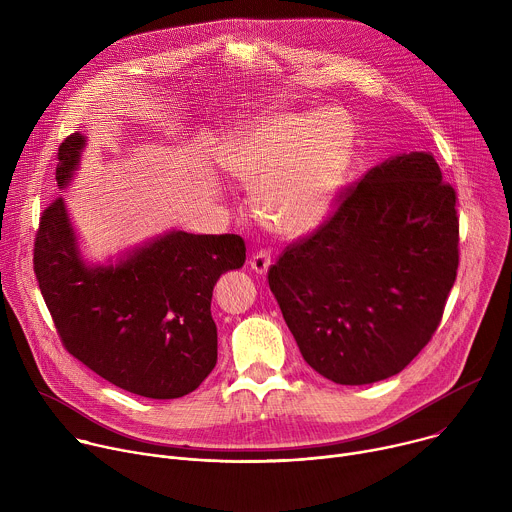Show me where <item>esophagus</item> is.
<instances>
[{
	"label": "esophagus",
	"instance_id": "esophagus-1",
	"mask_svg": "<svg viewBox=\"0 0 512 512\" xmlns=\"http://www.w3.org/2000/svg\"><path fill=\"white\" fill-rule=\"evenodd\" d=\"M249 265H251V269H253L255 273L265 275L267 269H269V265H271V257H269L267 251H257V253L249 259Z\"/></svg>",
	"mask_w": 512,
	"mask_h": 512
}]
</instances>
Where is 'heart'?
Masks as SVG:
<instances>
[{
	"mask_svg": "<svg viewBox=\"0 0 512 512\" xmlns=\"http://www.w3.org/2000/svg\"><path fill=\"white\" fill-rule=\"evenodd\" d=\"M352 148V123L338 109L273 113L245 121L221 148V164L253 190L263 227L300 237L328 216Z\"/></svg>",
	"mask_w": 512,
	"mask_h": 512,
	"instance_id": "heart-1",
	"label": "heart"
}]
</instances>
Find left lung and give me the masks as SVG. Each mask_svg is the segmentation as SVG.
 Here are the masks:
<instances>
[{
	"instance_id": "8db88e82",
	"label": "left lung",
	"mask_w": 512,
	"mask_h": 512,
	"mask_svg": "<svg viewBox=\"0 0 512 512\" xmlns=\"http://www.w3.org/2000/svg\"><path fill=\"white\" fill-rule=\"evenodd\" d=\"M458 229L456 192L431 154H399L364 174L267 275L310 367L338 385L401 373L442 320Z\"/></svg>"
}]
</instances>
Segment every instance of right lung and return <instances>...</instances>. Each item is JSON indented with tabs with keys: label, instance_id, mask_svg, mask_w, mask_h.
<instances>
[{
	"label": "right lung",
	"instance_id": "right-lung-1",
	"mask_svg": "<svg viewBox=\"0 0 512 512\" xmlns=\"http://www.w3.org/2000/svg\"><path fill=\"white\" fill-rule=\"evenodd\" d=\"M83 133L58 148L56 184L81 166ZM239 235L168 231L107 263L85 261L64 198L40 216L34 273L64 348L105 381L148 399H178L216 364L212 289L241 269Z\"/></svg>",
	"mask_w": 512,
	"mask_h": 512
}]
</instances>
